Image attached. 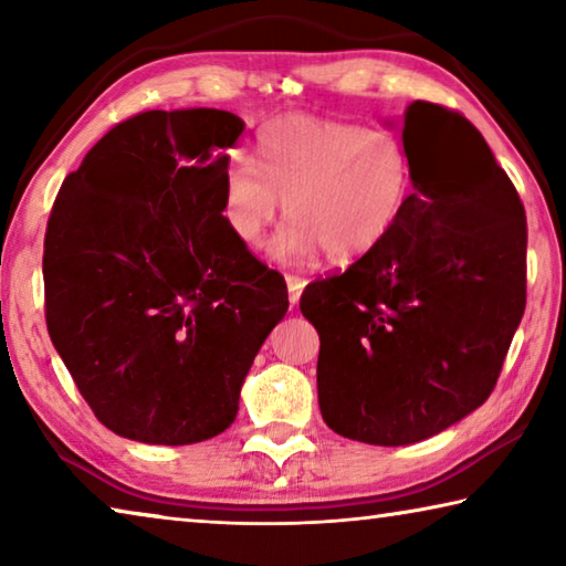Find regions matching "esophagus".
<instances>
[{
    "instance_id": "obj_1",
    "label": "esophagus",
    "mask_w": 566,
    "mask_h": 566,
    "mask_svg": "<svg viewBox=\"0 0 566 566\" xmlns=\"http://www.w3.org/2000/svg\"><path fill=\"white\" fill-rule=\"evenodd\" d=\"M284 280H286V290H290V302L296 304V302H300L306 282L302 280V276H294V274H286Z\"/></svg>"
}]
</instances>
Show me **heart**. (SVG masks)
Returning <instances> with one entry per match:
<instances>
[{"instance_id": "heart-1", "label": "heart", "mask_w": 566, "mask_h": 566, "mask_svg": "<svg viewBox=\"0 0 566 566\" xmlns=\"http://www.w3.org/2000/svg\"><path fill=\"white\" fill-rule=\"evenodd\" d=\"M409 191L411 165L395 134L286 117L260 132L256 165L229 161L224 219L239 244L262 247L286 202L294 222L274 239L276 260L302 262L327 249L334 262H352L395 232Z\"/></svg>"}]
</instances>
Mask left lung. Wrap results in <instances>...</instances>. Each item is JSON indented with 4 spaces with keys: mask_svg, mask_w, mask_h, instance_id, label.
I'll list each match as a JSON object with an SVG mask.
<instances>
[{
    "mask_svg": "<svg viewBox=\"0 0 566 566\" xmlns=\"http://www.w3.org/2000/svg\"><path fill=\"white\" fill-rule=\"evenodd\" d=\"M411 195L347 272L306 286L319 332V409L334 432L401 447L482 407L526 304V217L512 179L459 112L401 117Z\"/></svg>",
    "mask_w": 566,
    "mask_h": 566,
    "instance_id": "8db88e82",
    "label": "left lung"
}]
</instances>
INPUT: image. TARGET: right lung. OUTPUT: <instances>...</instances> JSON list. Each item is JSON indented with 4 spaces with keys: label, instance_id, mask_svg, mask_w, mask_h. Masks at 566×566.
Returning a JSON list of instances; mask_svg holds the SVG:
<instances>
[{
    "label": "right lung",
    "instance_id": "right-lung-1",
    "mask_svg": "<svg viewBox=\"0 0 566 566\" xmlns=\"http://www.w3.org/2000/svg\"><path fill=\"white\" fill-rule=\"evenodd\" d=\"M224 109L119 122L66 175L44 237L54 349L94 417L145 444L222 434L286 284L229 232Z\"/></svg>",
    "mask_w": 566,
    "mask_h": 566
}]
</instances>
